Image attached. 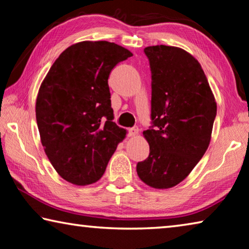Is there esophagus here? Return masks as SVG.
Segmentation results:
<instances>
[{
	"label": "esophagus",
	"instance_id": "34e87169",
	"mask_svg": "<svg viewBox=\"0 0 249 249\" xmlns=\"http://www.w3.org/2000/svg\"><path fill=\"white\" fill-rule=\"evenodd\" d=\"M137 134H138V127H137V126H134V127L128 129V135H129L130 137L136 136Z\"/></svg>",
	"mask_w": 249,
	"mask_h": 249
}]
</instances>
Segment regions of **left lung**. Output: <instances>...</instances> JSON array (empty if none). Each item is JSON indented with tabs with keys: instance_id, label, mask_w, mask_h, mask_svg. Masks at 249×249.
Instances as JSON below:
<instances>
[{
	"instance_id": "1",
	"label": "left lung",
	"mask_w": 249,
	"mask_h": 249,
	"mask_svg": "<svg viewBox=\"0 0 249 249\" xmlns=\"http://www.w3.org/2000/svg\"><path fill=\"white\" fill-rule=\"evenodd\" d=\"M144 53L151 71V126L142 133L149 156L136 170L149 187L169 189L208 149L216 102L199 61L185 50L157 45Z\"/></svg>"
}]
</instances>
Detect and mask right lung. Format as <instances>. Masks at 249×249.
I'll return each mask as SVG.
<instances>
[{"instance_id":"right-lung-1","label":"right lung","mask_w":249,"mask_h":249,"mask_svg":"<svg viewBox=\"0 0 249 249\" xmlns=\"http://www.w3.org/2000/svg\"><path fill=\"white\" fill-rule=\"evenodd\" d=\"M133 53L109 41H81L53 62L39 88L36 121L45 153L61 178L94 183L126 130L113 122L107 80Z\"/></svg>"}]
</instances>
